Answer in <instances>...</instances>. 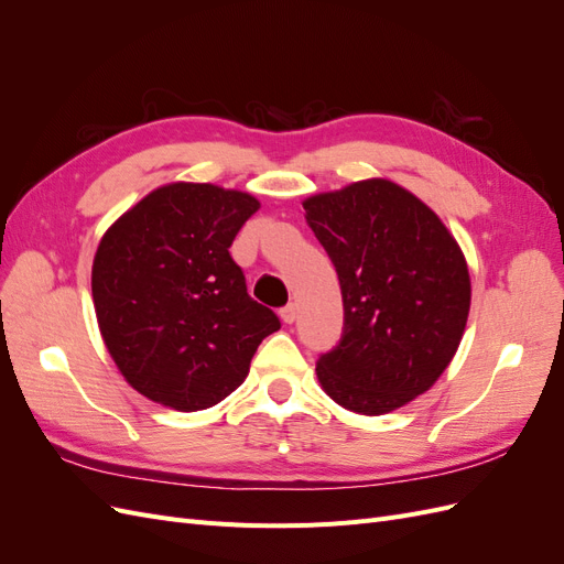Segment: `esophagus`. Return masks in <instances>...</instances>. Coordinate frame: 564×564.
<instances>
[{"instance_id": "1", "label": "esophagus", "mask_w": 564, "mask_h": 564, "mask_svg": "<svg viewBox=\"0 0 564 564\" xmlns=\"http://www.w3.org/2000/svg\"><path fill=\"white\" fill-rule=\"evenodd\" d=\"M280 317H282V322H284V324H292V322H296V317H299L296 303H286L284 308L280 311Z\"/></svg>"}]
</instances>
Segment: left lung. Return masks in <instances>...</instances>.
Here are the masks:
<instances>
[{"label": "left lung", "instance_id": "1", "mask_svg": "<svg viewBox=\"0 0 564 564\" xmlns=\"http://www.w3.org/2000/svg\"><path fill=\"white\" fill-rule=\"evenodd\" d=\"M303 209L344 296V334L317 360L322 388L367 416L412 402L447 369L464 336V253L419 197L383 178L308 197Z\"/></svg>", "mask_w": 564, "mask_h": 564}]
</instances>
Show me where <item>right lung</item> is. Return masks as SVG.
<instances>
[{"label": "right lung", "instance_id": "add662e5", "mask_svg": "<svg viewBox=\"0 0 564 564\" xmlns=\"http://www.w3.org/2000/svg\"><path fill=\"white\" fill-rule=\"evenodd\" d=\"M259 212L247 193L172 183L143 197L98 245L91 294L124 379L164 406L197 412L240 386L280 317L247 294L235 235Z\"/></svg>", "mask_w": 564, "mask_h": 564}]
</instances>
